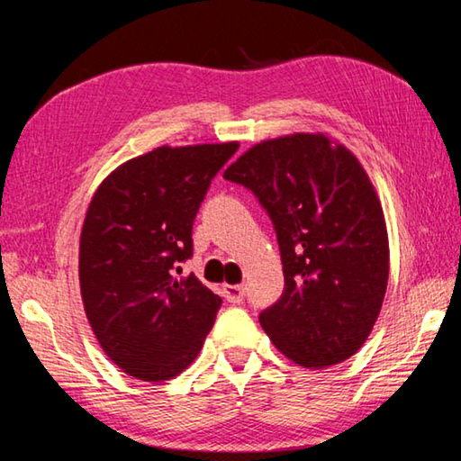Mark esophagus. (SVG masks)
<instances>
[{"mask_svg":"<svg viewBox=\"0 0 461 461\" xmlns=\"http://www.w3.org/2000/svg\"><path fill=\"white\" fill-rule=\"evenodd\" d=\"M244 294H246V288L241 285H225L223 286V296L230 303H241L244 301Z\"/></svg>","mask_w":461,"mask_h":461,"instance_id":"34e87169","label":"esophagus"}]
</instances>
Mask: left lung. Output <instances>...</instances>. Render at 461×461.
<instances>
[{"mask_svg": "<svg viewBox=\"0 0 461 461\" xmlns=\"http://www.w3.org/2000/svg\"><path fill=\"white\" fill-rule=\"evenodd\" d=\"M223 176L252 189L276 230L285 293L260 313L270 341L303 368L352 357L390 270L384 212L362 162L321 131H296L248 148Z\"/></svg>", "mask_w": 461, "mask_h": 461, "instance_id": "1", "label": "left lung"}]
</instances>
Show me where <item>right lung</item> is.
I'll list each match as a JSON object with an SVG mask.
<instances>
[{
    "mask_svg": "<svg viewBox=\"0 0 461 461\" xmlns=\"http://www.w3.org/2000/svg\"><path fill=\"white\" fill-rule=\"evenodd\" d=\"M238 142L158 146L112 170L85 213L81 299L109 360L128 376L165 382L189 368L212 331L221 296L194 275L199 205Z\"/></svg>",
    "mask_w": 461,
    "mask_h": 461,
    "instance_id": "1",
    "label": "right lung"
}]
</instances>
